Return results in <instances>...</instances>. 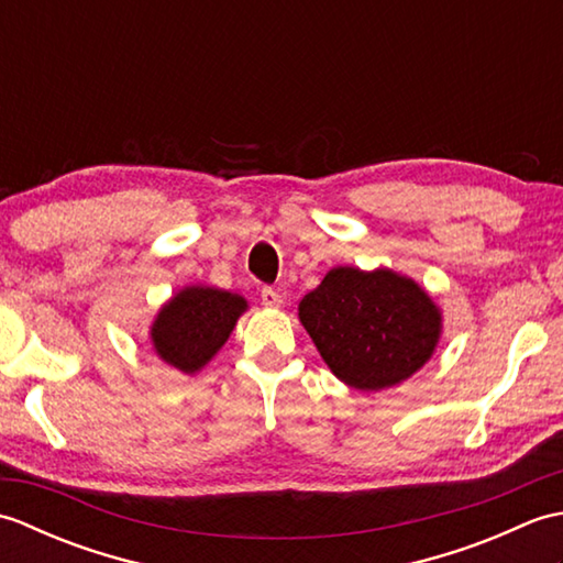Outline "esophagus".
<instances>
[{
  "mask_svg": "<svg viewBox=\"0 0 563 563\" xmlns=\"http://www.w3.org/2000/svg\"><path fill=\"white\" fill-rule=\"evenodd\" d=\"M261 302L266 307H280L283 305V295L273 288H263L261 290Z\"/></svg>",
  "mask_w": 563,
  "mask_h": 563,
  "instance_id": "esophagus-1",
  "label": "esophagus"
}]
</instances>
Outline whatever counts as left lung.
I'll return each instance as SVG.
<instances>
[{
  "instance_id": "left-lung-1",
  "label": "left lung",
  "mask_w": 563,
  "mask_h": 563,
  "mask_svg": "<svg viewBox=\"0 0 563 563\" xmlns=\"http://www.w3.org/2000/svg\"><path fill=\"white\" fill-rule=\"evenodd\" d=\"M300 321L331 373L361 391L409 379L430 361L442 331L430 295L389 268H331L302 297Z\"/></svg>"
}]
</instances>
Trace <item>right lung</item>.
<instances>
[{
  "instance_id": "right-lung-1",
  "label": "right lung",
  "mask_w": 563,
  "mask_h": 563,
  "mask_svg": "<svg viewBox=\"0 0 563 563\" xmlns=\"http://www.w3.org/2000/svg\"><path fill=\"white\" fill-rule=\"evenodd\" d=\"M246 307L242 295L208 285H188L154 319L150 331L154 353L181 373L196 375L230 339Z\"/></svg>"
}]
</instances>
